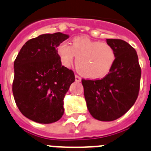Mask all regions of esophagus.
Wrapping results in <instances>:
<instances>
[{
  "label": "esophagus",
  "mask_w": 151,
  "mask_h": 151,
  "mask_svg": "<svg viewBox=\"0 0 151 151\" xmlns=\"http://www.w3.org/2000/svg\"><path fill=\"white\" fill-rule=\"evenodd\" d=\"M75 81H77V82H80V81H81V77H79V76L76 74V75H75Z\"/></svg>",
  "instance_id": "esophagus-1"
}]
</instances>
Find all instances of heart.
Segmentation results:
<instances>
[{"label": "heart", "instance_id": "b5f03b06", "mask_svg": "<svg viewBox=\"0 0 151 151\" xmlns=\"http://www.w3.org/2000/svg\"><path fill=\"white\" fill-rule=\"evenodd\" d=\"M57 52L65 67L70 66L76 56L77 70L91 79L106 75L116 58L115 51L111 45L92 40L86 36H76L72 39L70 45L65 42L60 43Z\"/></svg>", "mask_w": 151, "mask_h": 151}]
</instances>
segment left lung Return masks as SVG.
<instances>
[{
    "label": "left lung",
    "instance_id": "1",
    "mask_svg": "<svg viewBox=\"0 0 151 151\" xmlns=\"http://www.w3.org/2000/svg\"><path fill=\"white\" fill-rule=\"evenodd\" d=\"M114 48L115 61L102 79H82L84 97L94 119L114 121L126 113L134 104L140 90L141 70L135 49L124 40L107 39Z\"/></svg>",
    "mask_w": 151,
    "mask_h": 151
}]
</instances>
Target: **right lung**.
Instances as JSON below:
<instances>
[{"label":"right lung","instance_id":"obj_1","mask_svg":"<svg viewBox=\"0 0 151 151\" xmlns=\"http://www.w3.org/2000/svg\"><path fill=\"white\" fill-rule=\"evenodd\" d=\"M68 38L55 32L29 39L14 61V100L21 113L32 121L49 124L64 114L63 99L75 77L61 65L57 47Z\"/></svg>","mask_w":151,"mask_h":151}]
</instances>
